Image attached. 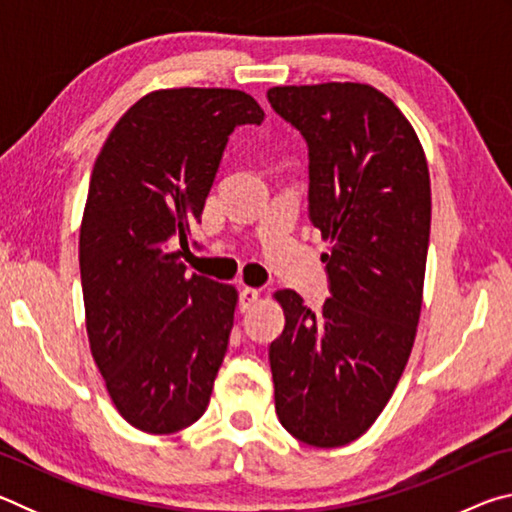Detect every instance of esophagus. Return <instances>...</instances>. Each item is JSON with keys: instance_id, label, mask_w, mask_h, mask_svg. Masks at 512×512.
<instances>
[{"instance_id": "1", "label": "esophagus", "mask_w": 512, "mask_h": 512, "mask_svg": "<svg viewBox=\"0 0 512 512\" xmlns=\"http://www.w3.org/2000/svg\"><path fill=\"white\" fill-rule=\"evenodd\" d=\"M259 300V291L253 287H244L239 291V309L248 311L250 307H255V302Z\"/></svg>"}]
</instances>
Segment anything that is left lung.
I'll return each mask as SVG.
<instances>
[{"instance_id":"obj_1","label":"left lung","mask_w":512,"mask_h":512,"mask_svg":"<svg viewBox=\"0 0 512 512\" xmlns=\"http://www.w3.org/2000/svg\"><path fill=\"white\" fill-rule=\"evenodd\" d=\"M271 108L309 149V219L329 253V293L311 311L275 300L268 348L275 411L293 438L341 447L363 436L400 381L418 329L431 228L427 158L400 108L366 83L280 85Z\"/></svg>"}]
</instances>
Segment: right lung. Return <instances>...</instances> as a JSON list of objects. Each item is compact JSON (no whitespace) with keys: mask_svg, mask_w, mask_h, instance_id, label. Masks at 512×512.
<instances>
[{"mask_svg":"<svg viewBox=\"0 0 512 512\" xmlns=\"http://www.w3.org/2000/svg\"><path fill=\"white\" fill-rule=\"evenodd\" d=\"M262 121L241 90H158L124 112L94 162L79 241L85 327L135 429L176 433L210 404L237 289L187 275L176 246L189 250L230 133Z\"/></svg>","mask_w":512,"mask_h":512,"instance_id":"obj_1","label":"right lung"}]
</instances>
